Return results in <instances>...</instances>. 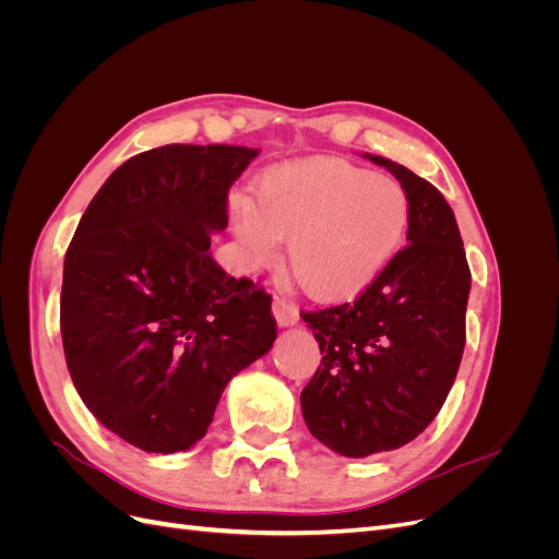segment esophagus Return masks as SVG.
<instances>
[{"label":"esophagus","mask_w":559,"mask_h":559,"mask_svg":"<svg viewBox=\"0 0 559 559\" xmlns=\"http://www.w3.org/2000/svg\"><path fill=\"white\" fill-rule=\"evenodd\" d=\"M273 314L277 319V326H294L298 321V308L294 306L292 300L286 298H275L273 300Z\"/></svg>","instance_id":"obj_1"}]
</instances>
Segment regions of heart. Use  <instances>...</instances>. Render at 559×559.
Instances as JSON below:
<instances>
[{"mask_svg": "<svg viewBox=\"0 0 559 559\" xmlns=\"http://www.w3.org/2000/svg\"><path fill=\"white\" fill-rule=\"evenodd\" d=\"M247 259L265 265L286 242L296 282L314 300L359 296L403 247L411 195L384 175L337 158H302L265 170L253 200L233 207Z\"/></svg>", "mask_w": 559, "mask_h": 559, "instance_id": "1", "label": "heart"}]
</instances>
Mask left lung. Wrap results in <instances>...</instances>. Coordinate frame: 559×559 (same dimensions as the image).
Returning <instances> with one entry per match:
<instances>
[{
    "label": "left lung",
    "instance_id": "1",
    "mask_svg": "<svg viewBox=\"0 0 559 559\" xmlns=\"http://www.w3.org/2000/svg\"><path fill=\"white\" fill-rule=\"evenodd\" d=\"M411 195L408 247L354 302L302 312L321 364L300 394L317 441L343 456L396 450L450 394L466 343L471 270L452 207L433 183L382 156Z\"/></svg>",
    "mask_w": 559,
    "mask_h": 559
}]
</instances>
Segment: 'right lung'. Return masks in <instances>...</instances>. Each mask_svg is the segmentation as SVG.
<instances>
[{"mask_svg": "<svg viewBox=\"0 0 559 559\" xmlns=\"http://www.w3.org/2000/svg\"><path fill=\"white\" fill-rule=\"evenodd\" d=\"M259 148L167 144L126 160L64 257L60 333L86 408L126 443L170 454L207 433L226 384L273 347V296L226 275L210 233Z\"/></svg>", "mask_w": 559, "mask_h": 559, "instance_id": "right-lung-1", "label": "right lung"}]
</instances>
